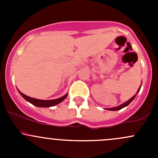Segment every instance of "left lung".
<instances>
[{"label":"left lung","instance_id":"left-lung-1","mask_svg":"<svg viewBox=\"0 0 158 158\" xmlns=\"http://www.w3.org/2000/svg\"><path fill=\"white\" fill-rule=\"evenodd\" d=\"M140 89H141V87H140ZM140 89H138V92H139V91H140ZM135 95H134V96L132 97L131 98H130V99H129L128 101H127L126 102L123 103V104H122V105H121V106H118V107H115V108H111V109H108V110H110V111H117V110H120V109H123V108H125V106H128V105L130 104V103L132 101H133V100H134V98H135Z\"/></svg>","mask_w":158,"mask_h":158}]
</instances>
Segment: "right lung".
<instances>
[{
	"mask_svg": "<svg viewBox=\"0 0 158 158\" xmlns=\"http://www.w3.org/2000/svg\"><path fill=\"white\" fill-rule=\"evenodd\" d=\"M19 92H20V94L22 95V97H23V98H25L27 101L31 103V104H33V106H37V107H44V108L51 107V106H56V105L59 104V103L61 102L62 101H63V100L66 98V96H67V95H64V96L61 97V98H57V99H53V100H40V99H36V98H31V97L27 96V95H24V94H23L22 92H20V91H19Z\"/></svg>",
	"mask_w": 158,
	"mask_h": 158,
	"instance_id": "right-lung-1",
	"label": "right lung"
}]
</instances>
